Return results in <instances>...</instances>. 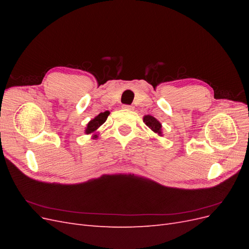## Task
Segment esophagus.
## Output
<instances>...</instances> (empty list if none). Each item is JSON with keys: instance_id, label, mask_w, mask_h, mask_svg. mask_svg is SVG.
Masks as SVG:
<instances>
[{"instance_id": "esophagus-1", "label": "esophagus", "mask_w": 249, "mask_h": 249, "mask_svg": "<svg viewBox=\"0 0 249 249\" xmlns=\"http://www.w3.org/2000/svg\"><path fill=\"white\" fill-rule=\"evenodd\" d=\"M123 109H124V110H133L134 107H133V106H130V105H124Z\"/></svg>"}]
</instances>
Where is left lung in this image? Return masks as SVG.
I'll list each match as a JSON object with an SVG mask.
<instances>
[{
  "instance_id": "8db88e82",
  "label": "left lung",
  "mask_w": 249,
  "mask_h": 249,
  "mask_svg": "<svg viewBox=\"0 0 249 249\" xmlns=\"http://www.w3.org/2000/svg\"><path fill=\"white\" fill-rule=\"evenodd\" d=\"M143 122H144V124L149 127L150 130H152L153 132L157 133L161 135V124L158 122V120L153 117L152 115H145L144 117H143Z\"/></svg>"
}]
</instances>
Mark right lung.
<instances>
[{"label":"right lung","mask_w":249,"mask_h":249,"mask_svg":"<svg viewBox=\"0 0 249 249\" xmlns=\"http://www.w3.org/2000/svg\"><path fill=\"white\" fill-rule=\"evenodd\" d=\"M109 114H110L109 111H106L104 113H100V114L97 115L95 118H93L92 120H90L89 124H87L86 130H85L86 134L94 133L105 122H106V119H107ZM94 137H96V135H94Z\"/></svg>","instance_id":"obj_1"}]
</instances>
